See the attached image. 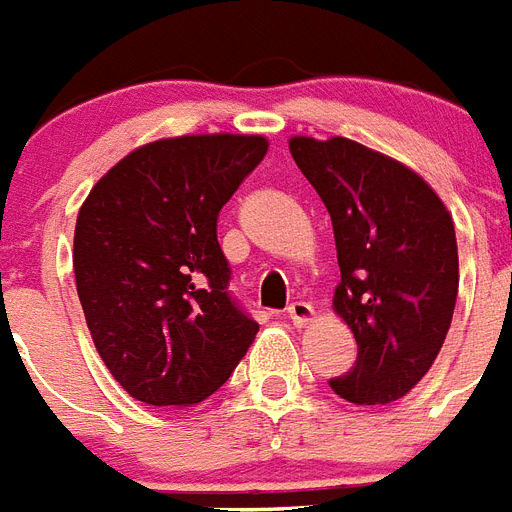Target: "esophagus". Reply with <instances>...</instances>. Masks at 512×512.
I'll return each mask as SVG.
<instances>
[{
    "label": "esophagus",
    "mask_w": 512,
    "mask_h": 512,
    "mask_svg": "<svg viewBox=\"0 0 512 512\" xmlns=\"http://www.w3.org/2000/svg\"><path fill=\"white\" fill-rule=\"evenodd\" d=\"M287 316H290V321L295 323L298 329H303V326H308V323L316 318V310H313V305L310 303L298 300V303H292L290 308H287Z\"/></svg>",
    "instance_id": "esophagus-1"
}]
</instances>
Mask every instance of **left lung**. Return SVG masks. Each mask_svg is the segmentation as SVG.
<instances>
[{"mask_svg":"<svg viewBox=\"0 0 512 512\" xmlns=\"http://www.w3.org/2000/svg\"><path fill=\"white\" fill-rule=\"evenodd\" d=\"M292 160L331 214L342 282L334 310L357 360L331 378L352 404H391L438 357L458 295L451 212L425 178L347 137L290 139Z\"/></svg>","mask_w":512,"mask_h":512,"instance_id":"obj_1","label":"left lung"}]
</instances>
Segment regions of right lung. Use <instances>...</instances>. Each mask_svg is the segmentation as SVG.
Masks as SVG:
<instances>
[{"label": "right lung", "instance_id": "right-lung-1", "mask_svg": "<svg viewBox=\"0 0 512 512\" xmlns=\"http://www.w3.org/2000/svg\"><path fill=\"white\" fill-rule=\"evenodd\" d=\"M261 134L142 144L100 178L74 225L87 329L129 396L191 406L230 378L259 323L227 295L217 214L264 160Z\"/></svg>", "mask_w": 512, "mask_h": 512}]
</instances>
